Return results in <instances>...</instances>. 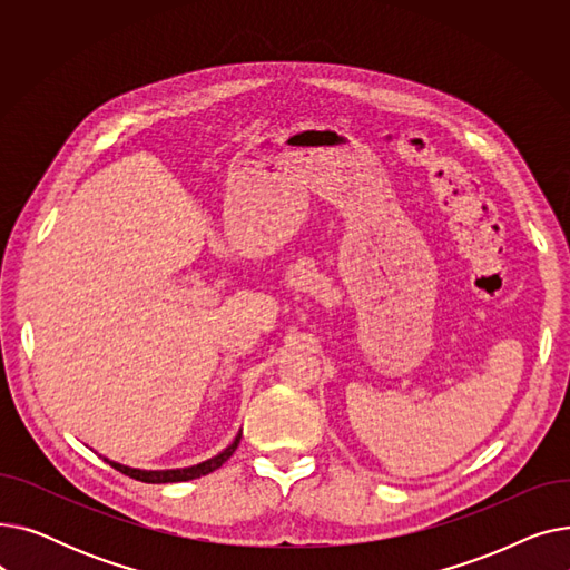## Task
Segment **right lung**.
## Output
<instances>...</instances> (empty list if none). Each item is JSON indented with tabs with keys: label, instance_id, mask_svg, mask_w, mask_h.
I'll list each match as a JSON object with an SVG mask.
<instances>
[{
	"label": "right lung",
	"instance_id": "obj_1",
	"mask_svg": "<svg viewBox=\"0 0 570 570\" xmlns=\"http://www.w3.org/2000/svg\"><path fill=\"white\" fill-rule=\"evenodd\" d=\"M239 436H243V434H237L235 441L226 448V451H222L217 458L205 460V462H200V464H196V466H187V469L142 471V469H131V466L117 464V462H110V460H106V462H108L112 469H117L119 473H125V475H129V478H136V481H140V483H183V481H194V478L207 475V473H213L215 469H219V466L235 453V448H237V443H239Z\"/></svg>",
	"mask_w": 570,
	"mask_h": 570
}]
</instances>
